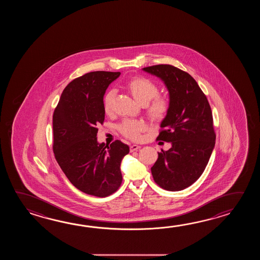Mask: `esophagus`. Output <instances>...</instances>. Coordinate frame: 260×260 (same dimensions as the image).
<instances>
[{"label":"esophagus","mask_w":260,"mask_h":260,"mask_svg":"<svg viewBox=\"0 0 260 260\" xmlns=\"http://www.w3.org/2000/svg\"><path fill=\"white\" fill-rule=\"evenodd\" d=\"M141 147L140 146H138V145H132V146H130V151L133 152V151H136V150H138V149H140Z\"/></svg>","instance_id":"34e87169"}]
</instances>
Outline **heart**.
<instances>
[{"label": "heart", "mask_w": 260, "mask_h": 260, "mask_svg": "<svg viewBox=\"0 0 260 260\" xmlns=\"http://www.w3.org/2000/svg\"><path fill=\"white\" fill-rule=\"evenodd\" d=\"M125 88L134 99L145 107L149 120L154 122L164 121L170 110V101L164 94H159L158 84L145 76H135L125 83ZM115 92L110 90L103 99V108L107 114L113 111ZM119 132L131 140H138L144 130V123L138 120H124L118 125Z\"/></svg>", "instance_id": "heart-1"}]
</instances>
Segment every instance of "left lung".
I'll return each mask as SVG.
<instances>
[{"mask_svg":"<svg viewBox=\"0 0 260 260\" xmlns=\"http://www.w3.org/2000/svg\"><path fill=\"white\" fill-rule=\"evenodd\" d=\"M166 83L170 94V110L160 123L157 140L172 144L158 152L151 167L155 183L160 188L178 191L192 185L205 171L216 143V133L209 102L188 72L172 65L146 67Z\"/></svg>","mask_w":260,"mask_h":260,"instance_id":"left-lung-1","label":"left lung"}]
</instances>
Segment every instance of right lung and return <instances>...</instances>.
<instances>
[{"mask_svg": "<svg viewBox=\"0 0 260 260\" xmlns=\"http://www.w3.org/2000/svg\"><path fill=\"white\" fill-rule=\"evenodd\" d=\"M120 72H88L67 85L53 114V151L72 185L84 193L107 197L122 184L121 161L129 147L120 140L99 144L106 89Z\"/></svg>", "mask_w": 260, "mask_h": 260, "instance_id": "right-lung-1", "label": "right lung"}]
</instances>
